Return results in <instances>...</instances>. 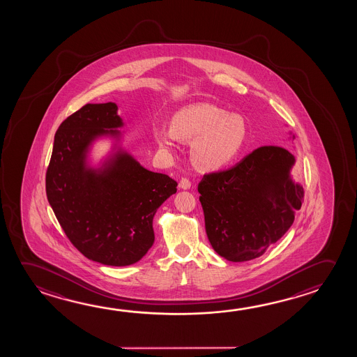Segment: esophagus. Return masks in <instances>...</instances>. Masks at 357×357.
Masks as SVG:
<instances>
[{"mask_svg":"<svg viewBox=\"0 0 357 357\" xmlns=\"http://www.w3.org/2000/svg\"><path fill=\"white\" fill-rule=\"evenodd\" d=\"M178 187L182 188V190H190V187H191V182L186 177H182L181 181L178 183Z\"/></svg>","mask_w":357,"mask_h":357,"instance_id":"esophagus-1","label":"esophagus"}]
</instances>
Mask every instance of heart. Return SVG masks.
I'll list each match as a JSON object with an SVG mask.
<instances>
[{
    "instance_id": "obj_1",
    "label": "heart",
    "mask_w": 357,
    "mask_h": 357,
    "mask_svg": "<svg viewBox=\"0 0 357 357\" xmlns=\"http://www.w3.org/2000/svg\"><path fill=\"white\" fill-rule=\"evenodd\" d=\"M153 137L166 151H172L177 140L193 142L195 165L202 171H217L231 164L241 153L247 128L237 115L199 102L178 110L171 119V129L155 128Z\"/></svg>"
}]
</instances>
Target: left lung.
Listing matches in <instances>:
<instances>
[{"label": "left lung", "instance_id": "left-lung-1", "mask_svg": "<svg viewBox=\"0 0 357 357\" xmlns=\"http://www.w3.org/2000/svg\"><path fill=\"white\" fill-rule=\"evenodd\" d=\"M294 164V155L283 147L261 146L231 169L204 176L199 202L217 255L250 261L283 237L304 197L290 175Z\"/></svg>", "mask_w": 357, "mask_h": 357}]
</instances>
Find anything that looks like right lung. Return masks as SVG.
Wrapping results in <instances>:
<instances>
[{"instance_id":"1","label":"right lung","mask_w":357,"mask_h":357,"mask_svg":"<svg viewBox=\"0 0 357 357\" xmlns=\"http://www.w3.org/2000/svg\"><path fill=\"white\" fill-rule=\"evenodd\" d=\"M124 123L115 102L86 104L54 135L45 175L52 210L74 247L91 261L125 266L153 247V215L177 191V182L139 164L120 145ZM107 135L112 153L96 168L91 145Z\"/></svg>"}]
</instances>
